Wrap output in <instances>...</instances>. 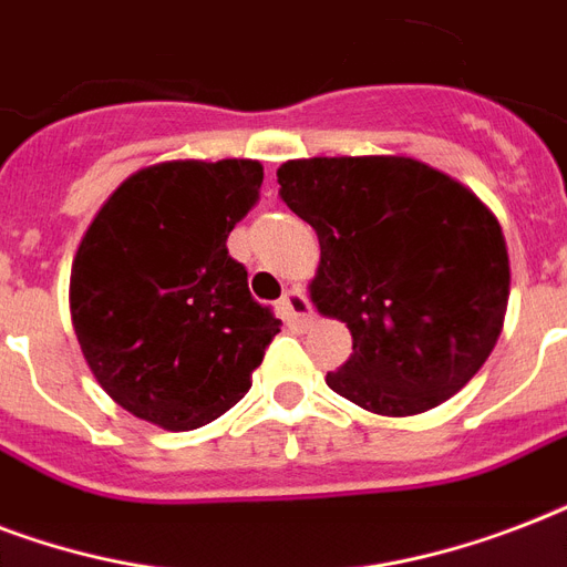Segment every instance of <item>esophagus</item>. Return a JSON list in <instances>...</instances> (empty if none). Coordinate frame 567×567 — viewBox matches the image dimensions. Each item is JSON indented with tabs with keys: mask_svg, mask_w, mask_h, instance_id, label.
<instances>
[{
	"mask_svg": "<svg viewBox=\"0 0 567 567\" xmlns=\"http://www.w3.org/2000/svg\"><path fill=\"white\" fill-rule=\"evenodd\" d=\"M282 315L288 323H293V327H306L315 311H311L309 297H306L300 288H291V291L282 297Z\"/></svg>",
	"mask_w": 567,
	"mask_h": 567,
	"instance_id": "1",
	"label": "esophagus"
}]
</instances>
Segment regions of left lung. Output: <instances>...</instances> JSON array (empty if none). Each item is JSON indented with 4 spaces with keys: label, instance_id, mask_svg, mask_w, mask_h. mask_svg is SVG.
<instances>
[{
    "label": "left lung",
    "instance_id": "1",
    "mask_svg": "<svg viewBox=\"0 0 567 567\" xmlns=\"http://www.w3.org/2000/svg\"><path fill=\"white\" fill-rule=\"evenodd\" d=\"M276 179L282 203L318 231L311 302L353 336L327 385L388 417L465 388L509 302V252L483 199L403 155L297 158Z\"/></svg>",
    "mask_w": 567,
    "mask_h": 567
}]
</instances>
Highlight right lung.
I'll list each match as a JSON object with an SVG mask.
<instances>
[{
    "instance_id": "add662e5",
    "label": "right lung",
    "mask_w": 567,
    "mask_h": 567,
    "mask_svg": "<svg viewBox=\"0 0 567 567\" xmlns=\"http://www.w3.org/2000/svg\"><path fill=\"white\" fill-rule=\"evenodd\" d=\"M261 179L252 158L153 164L84 231L70 274L75 338L105 394L141 421L171 432L217 421L282 327L226 249Z\"/></svg>"
}]
</instances>
